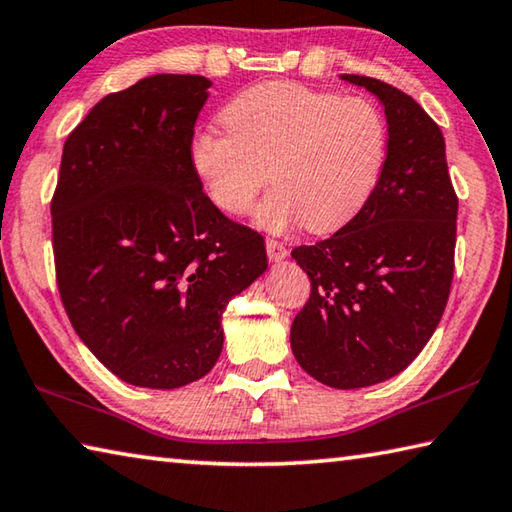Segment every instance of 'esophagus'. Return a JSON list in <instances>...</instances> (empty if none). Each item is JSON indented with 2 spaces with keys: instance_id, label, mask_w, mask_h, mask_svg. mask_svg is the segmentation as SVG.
Instances as JSON below:
<instances>
[{
  "instance_id": "1",
  "label": "esophagus",
  "mask_w": 512,
  "mask_h": 512,
  "mask_svg": "<svg viewBox=\"0 0 512 512\" xmlns=\"http://www.w3.org/2000/svg\"><path fill=\"white\" fill-rule=\"evenodd\" d=\"M266 253L271 262H284L288 257V248L277 239H266Z\"/></svg>"
}]
</instances>
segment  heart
<instances>
[{"label":"heart","mask_w":512,"mask_h":512,"mask_svg":"<svg viewBox=\"0 0 512 512\" xmlns=\"http://www.w3.org/2000/svg\"><path fill=\"white\" fill-rule=\"evenodd\" d=\"M226 129L203 127L190 141V165L212 206L239 217L275 183L255 221L284 232L304 221L329 232L358 215L387 156V120L376 102L295 82H266L232 98Z\"/></svg>","instance_id":"1"}]
</instances>
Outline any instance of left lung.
I'll return each mask as SVG.
<instances>
[{
	"label": "left lung",
	"instance_id": "left-lung-1",
	"mask_svg": "<svg viewBox=\"0 0 512 512\" xmlns=\"http://www.w3.org/2000/svg\"><path fill=\"white\" fill-rule=\"evenodd\" d=\"M342 80L383 102L387 159L349 224L291 253L311 280L291 349L320 383L358 389L401 374L432 338L452 286L459 199L425 109L383 80Z\"/></svg>",
	"mask_w": 512,
	"mask_h": 512
}]
</instances>
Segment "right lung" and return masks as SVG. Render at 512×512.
I'll return each mask as SVG.
<instances>
[{
	"mask_svg": "<svg viewBox=\"0 0 512 512\" xmlns=\"http://www.w3.org/2000/svg\"><path fill=\"white\" fill-rule=\"evenodd\" d=\"M212 82L156 73L69 134L51 199L73 329L111 374L176 389L215 367L228 302L266 271L259 232L212 206L190 141Z\"/></svg>",
	"mask_w": 512,
	"mask_h": 512,
	"instance_id": "right-lung-1",
	"label": "right lung"
}]
</instances>
